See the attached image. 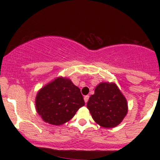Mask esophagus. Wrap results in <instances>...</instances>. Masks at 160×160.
I'll use <instances>...</instances> for the list:
<instances>
[{
  "mask_svg": "<svg viewBox=\"0 0 160 160\" xmlns=\"http://www.w3.org/2000/svg\"><path fill=\"white\" fill-rule=\"evenodd\" d=\"M89 95H85V96H84V102H85V103H87L88 100H89Z\"/></svg>",
  "mask_w": 160,
  "mask_h": 160,
  "instance_id": "1",
  "label": "esophagus"
}]
</instances>
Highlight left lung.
<instances>
[{"label":"left lung","mask_w":160,"mask_h":160,"mask_svg":"<svg viewBox=\"0 0 160 160\" xmlns=\"http://www.w3.org/2000/svg\"><path fill=\"white\" fill-rule=\"evenodd\" d=\"M87 108L99 126L113 128L118 126L127 114V101L114 82H101L89 97Z\"/></svg>","instance_id":"obj_1"}]
</instances>
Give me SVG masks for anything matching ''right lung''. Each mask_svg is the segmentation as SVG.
<instances>
[{"label":"right lung","instance_id":"right-lung-1","mask_svg":"<svg viewBox=\"0 0 160 160\" xmlns=\"http://www.w3.org/2000/svg\"><path fill=\"white\" fill-rule=\"evenodd\" d=\"M84 104L80 89L71 80L62 77L41 88L35 99L38 114L44 122L56 126L69 121Z\"/></svg>","mask_w":160,"mask_h":160}]
</instances>
